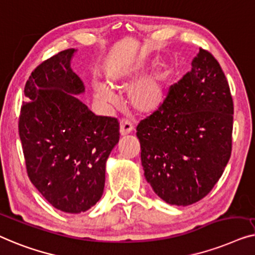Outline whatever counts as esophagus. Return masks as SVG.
<instances>
[{
  "label": "esophagus",
  "mask_w": 255,
  "mask_h": 255,
  "mask_svg": "<svg viewBox=\"0 0 255 255\" xmlns=\"http://www.w3.org/2000/svg\"><path fill=\"white\" fill-rule=\"evenodd\" d=\"M132 129H134V126H132V124L130 123V121H129V120H121V123H120V134H121V136L128 135L129 132L132 131Z\"/></svg>",
  "instance_id": "esophagus-1"
}]
</instances>
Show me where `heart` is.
Returning a JSON list of instances; mask_svg holds the SVG:
<instances>
[{
    "label": "heart",
    "instance_id": "b5f03b06",
    "mask_svg": "<svg viewBox=\"0 0 255 255\" xmlns=\"http://www.w3.org/2000/svg\"><path fill=\"white\" fill-rule=\"evenodd\" d=\"M151 63L145 55L120 61L106 71V83L113 88H123L144 73ZM171 77V68L167 63L159 62L144 75L129 85L126 91L128 105L136 113L150 116L160 109L166 95V87ZM93 97L102 105H112L116 98L105 84L95 82L92 84Z\"/></svg>",
    "mask_w": 255,
    "mask_h": 255
}]
</instances>
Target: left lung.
I'll list each match as a JSON object with an SVG mask.
<instances>
[{
    "label": "left lung",
    "instance_id": "8db88e82",
    "mask_svg": "<svg viewBox=\"0 0 255 255\" xmlns=\"http://www.w3.org/2000/svg\"><path fill=\"white\" fill-rule=\"evenodd\" d=\"M232 126L227 78L217 60L200 48L191 71L136 128L144 177L153 192L174 206L203 199L230 159Z\"/></svg>",
    "mask_w": 255,
    "mask_h": 255
}]
</instances>
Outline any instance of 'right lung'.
I'll return each mask as SVG.
<instances>
[{
  "instance_id": "obj_1",
  "label": "right lung",
  "mask_w": 255,
  "mask_h": 255,
  "mask_svg": "<svg viewBox=\"0 0 255 255\" xmlns=\"http://www.w3.org/2000/svg\"><path fill=\"white\" fill-rule=\"evenodd\" d=\"M75 53H57L32 71L18 125L31 182L69 214L87 211L102 198L106 160L120 135L116 118L96 116L77 98L85 88L70 67Z\"/></svg>"
}]
</instances>
